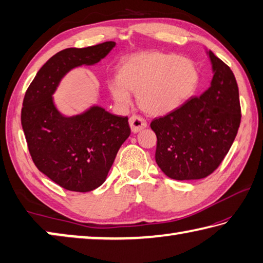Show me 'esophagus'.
<instances>
[{
	"label": "esophagus",
	"instance_id": "34e87169",
	"mask_svg": "<svg viewBox=\"0 0 263 263\" xmlns=\"http://www.w3.org/2000/svg\"><path fill=\"white\" fill-rule=\"evenodd\" d=\"M128 123H130L131 130L133 133H137L141 130H144V128L147 126V122H146L142 117H140V116H137V115L131 116L130 119H128Z\"/></svg>",
	"mask_w": 263,
	"mask_h": 263
}]
</instances>
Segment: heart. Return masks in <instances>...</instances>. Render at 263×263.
Returning <instances> with one entry per match:
<instances>
[{
	"instance_id": "1",
	"label": "heart",
	"mask_w": 263,
	"mask_h": 263,
	"mask_svg": "<svg viewBox=\"0 0 263 263\" xmlns=\"http://www.w3.org/2000/svg\"><path fill=\"white\" fill-rule=\"evenodd\" d=\"M198 82V69L190 59L172 53L140 52L122 61L118 78L110 80L108 88L121 108L131 105L133 91L145 112L162 116L180 108Z\"/></svg>"
}]
</instances>
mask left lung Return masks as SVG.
<instances>
[{
  "instance_id": "left-lung-1",
  "label": "left lung",
  "mask_w": 263,
  "mask_h": 263,
  "mask_svg": "<svg viewBox=\"0 0 263 263\" xmlns=\"http://www.w3.org/2000/svg\"><path fill=\"white\" fill-rule=\"evenodd\" d=\"M211 86L163 117L151 128L157 135L155 161L174 180L204 179L216 171L232 146L241 121L234 74L211 51Z\"/></svg>"
}]
</instances>
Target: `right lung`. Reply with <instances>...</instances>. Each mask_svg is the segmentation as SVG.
<instances>
[{
  "label": "right lung",
  "instance_id": "add662e5",
  "mask_svg": "<svg viewBox=\"0 0 263 263\" xmlns=\"http://www.w3.org/2000/svg\"><path fill=\"white\" fill-rule=\"evenodd\" d=\"M115 45L105 42L58 52L38 70L25 92L21 119L31 158L43 174L64 189L87 193L103 184L131 133L127 117L99 105L66 117L52 97L70 69L97 64Z\"/></svg>",
  "mask_w": 263,
  "mask_h": 263
}]
</instances>
